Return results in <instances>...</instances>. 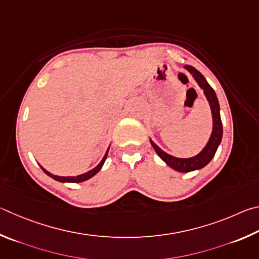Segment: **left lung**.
<instances>
[{
	"instance_id": "1",
	"label": "left lung",
	"mask_w": 259,
	"mask_h": 259,
	"mask_svg": "<svg viewBox=\"0 0 259 259\" xmlns=\"http://www.w3.org/2000/svg\"><path fill=\"white\" fill-rule=\"evenodd\" d=\"M190 74L200 86V89L203 90L206 98L209 102L210 110H211V117H212V131L209 140H208L205 148L198 153L197 156L191 158H178L174 156H170L168 153L157 146V144L150 139L151 146L155 149L157 155L159 156L162 160H164L170 168H173L181 173H189V171L201 169L210 162V160L214 158L217 148L221 144L222 137H223V125H222L221 120V113H220V103L217 100L215 91L212 90L211 86L208 84L205 77L200 71H198L196 68L192 66H184Z\"/></svg>"
}]
</instances>
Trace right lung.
Returning <instances> with one entry per match:
<instances>
[{
    "label": "right lung",
    "instance_id": "add662e5",
    "mask_svg": "<svg viewBox=\"0 0 259 259\" xmlns=\"http://www.w3.org/2000/svg\"><path fill=\"white\" fill-rule=\"evenodd\" d=\"M109 148H110V147H109ZM109 148L107 149V152L104 153L102 160L100 161V164H99L97 167H94L93 169L86 171V173H84V174H80V175H77V176H58V175H53V174L50 173V171H48L45 168H43L42 166H40V165H39V166H40V168H42V170L44 171L45 174H47L48 176H50V178H52L53 180L58 181V182H61V183H66V182H67V183H79V182H84V181L89 180V179H91V178H93V176H94L95 174H97L100 169L102 168L104 161H106V159H107Z\"/></svg>",
    "mask_w": 259,
    "mask_h": 259
}]
</instances>
